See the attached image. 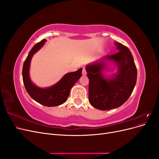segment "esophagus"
Wrapping results in <instances>:
<instances>
[{"label": "esophagus", "mask_w": 159, "mask_h": 159, "mask_svg": "<svg viewBox=\"0 0 159 159\" xmlns=\"http://www.w3.org/2000/svg\"><path fill=\"white\" fill-rule=\"evenodd\" d=\"M82 75H87V71H86L85 69H84V68L82 70Z\"/></svg>", "instance_id": "1"}]
</instances>
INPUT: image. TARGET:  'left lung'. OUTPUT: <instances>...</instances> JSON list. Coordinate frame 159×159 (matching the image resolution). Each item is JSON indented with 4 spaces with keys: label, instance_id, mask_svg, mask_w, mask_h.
Listing matches in <instances>:
<instances>
[{
    "label": "left lung",
    "instance_id": "1",
    "mask_svg": "<svg viewBox=\"0 0 159 159\" xmlns=\"http://www.w3.org/2000/svg\"><path fill=\"white\" fill-rule=\"evenodd\" d=\"M115 44L119 52L102 57L85 67L89 80V101L93 107L99 110L121 106L131 95L137 82V71L131 51L121 43ZM109 61L117 67V72L105 78L103 71L108 69Z\"/></svg>",
    "mask_w": 159,
    "mask_h": 159
}]
</instances>
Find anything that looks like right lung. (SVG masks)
I'll return each mask as SVG.
<instances>
[{
    "instance_id": "1",
    "label": "right lung",
    "mask_w": 159,
    "mask_h": 159,
    "mask_svg": "<svg viewBox=\"0 0 159 159\" xmlns=\"http://www.w3.org/2000/svg\"><path fill=\"white\" fill-rule=\"evenodd\" d=\"M46 42L44 39L34 46L24 62L23 83L28 93L36 102L47 107H55L66 102L72 86L81 78L82 68L65 74L58 82L49 88H42L34 84L30 78V61L34 54L42 48Z\"/></svg>"
}]
</instances>
